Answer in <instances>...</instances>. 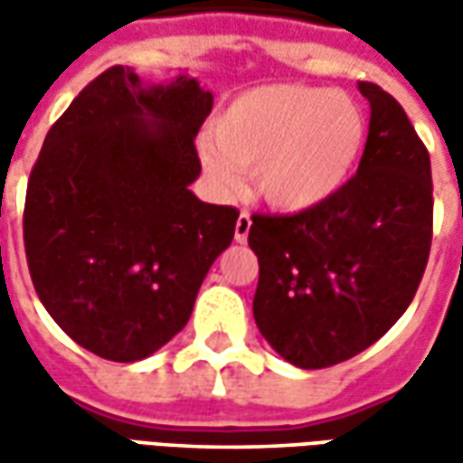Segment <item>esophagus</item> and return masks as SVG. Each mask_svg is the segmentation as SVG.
Here are the masks:
<instances>
[{
  "instance_id": "34e87169",
  "label": "esophagus",
  "mask_w": 463,
  "mask_h": 463,
  "mask_svg": "<svg viewBox=\"0 0 463 463\" xmlns=\"http://www.w3.org/2000/svg\"><path fill=\"white\" fill-rule=\"evenodd\" d=\"M250 229H252V219H250V213H247V211H241L240 219H237V226H234V240L247 241Z\"/></svg>"
}]
</instances>
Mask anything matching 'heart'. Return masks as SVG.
I'll return each mask as SVG.
<instances>
[{
  "label": "heart",
  "instance_id": "heart-1",
  "mask_svg": "<svg viewBox=\"0 0 463 463\" xmlns=\"http://www.w3.org/2000/svg\"><path fill=\"white\" fill-rule=\"evenodd\" d=\"M216 152L205 162L223 187H237V172H255L265 203L307 211L325 203L358 165L365 118L345 92L276 84L244 92L213 126Z\"/></svg>",
  "mask_w": 463,
  "mask_h": 463
}]
</instances>
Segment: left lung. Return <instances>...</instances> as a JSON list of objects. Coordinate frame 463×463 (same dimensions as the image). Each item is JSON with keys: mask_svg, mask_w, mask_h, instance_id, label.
Listing matches in <instances>:
<instances>
[{"mask_svg": "<svg viewBox=\"0 0 463 463\" xmlns=\"http://www.w3.org/2000/svg\"><path fill=\"white\" fill-rule=\"evenodd\" d=\"M358 90L371 102L358 172L314 208L252 213L255 322L298 368H329L373 345L415 298L430 255V154L389 92L373 81Z\"/></svg>", "mask_w": 463, "mask_h": 463, "instance_id": "left-lung-1", "label": "left lung"}]
</instances>
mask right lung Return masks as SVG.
Returning <instances> with one entry per match:
<instances>
[{
    "mask_svg": "<svg viewBox=\"0 0 463 463\" xmlns=\"http://www.w3.org/2000/svg\"><path fill=\"white\" fill-rule=\"evenodd\" d=\"M211 108L190 77L141 87L128 66H110L51 126L30 169L23 240L35 294L105 361L169 343L234 240L240 211L187 190Z\"/></svg>",
    "mask_w": 463,
    "mask_h": 463,
    "instance_id": "add662e5",
    "label": "right lung"
}]
</instances>
